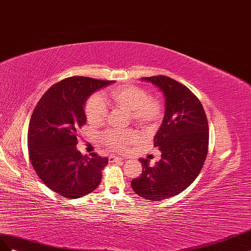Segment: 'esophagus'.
I'll use <instances>...</instances> for the list:
<instances>
[{"mask_svg": "<svg viewBox=\"0 0 251 251\" xmlns=\"http://www.w3.org/2000/svg\"><path fill=\"white\" fill-rule=\"evenodd\" d=\"M122 160H123V159H122L121 156H116V155H110V156H109V162H110V163L122 161Z\"/></svg>", "mask_w": 251, "mask_h": 251, "instance_id": "obj_1", "label": "esophagus"}]
</instances>
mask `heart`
Here are the masks:
<instances>
[{"label": "heart", "mask_w": 251, "mask_h": 251, "mask_svg": "<svg viewBox=\"0 0 251 251\" xmlns=\"http://www.w3.org/2000/svg\"><path fill=\"white\" fill-rule=\"evenodd\" d=\"M112 105L130 111L132 123L145 130H151L159 124L163 114V105L159 99L149 97V94L139 86L123 85L109 92ZM85 114L91 124L99 125L105 122L108 114L104 99L100 95L91 96L85 104ZM105 144L114 150H125L137 141L133 131H108L103 137Z\"/></svg>", "instance_id": "heart-1"}]
</instances>
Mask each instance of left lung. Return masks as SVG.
Segmentation results:
<instances>
[{
  "mask_svg": "<svg viewBox=\"0 0 251 251\" xmlns=\"http://www.w3.org/2000/svg\"><path fill=\"white\" fill-rule=\"evenodd\" d=\"M165 98V114L154 135L161 160L154 166L140 159L143 171L131 181L133 191L150 201H161L184 191L196 180L208 152V122L199 99L183 84L165 75L142 77Z\"/></svg>",
  "mask_w": 251,
  "mask_h": 251,
  "instance_id": "1",
  "label": "left lung"
}]
</instances>
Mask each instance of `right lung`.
<instances>
[{
    "label": "right lung",
    "mask_w": 251,
    "mask_h": 251,
    "mask_svg": "<svg viewBox=\"0 0 251 251\" xmlns=\"http://www.w3.org/2000/svg\"><path fill=\"white\" fill-rule=\"evenodd\" d=\"M114 81L86 76L65 78L50 87L32 112L28 150L32 167L49 189L69 198H82L97 189L108 157L83 155L76 148V130L86 123L88 98Z\"/></svg>",
    "instance_id": "right-lung-1"
}]
</instances>
